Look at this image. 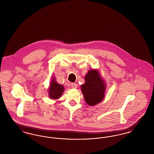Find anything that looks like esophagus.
<instances>
[{
	"label": "esophagus",
	"mask_w": 154,
	"mask_h": 154,
	"mask_svg": "<svg viewBox=\"0 0 154 154\" xmlns=\"http://www.w3.org/2000/svg\"><path fill=\"white\" fill-rule=\"evenodd\" d=\"M77 84H76V83H72V84H71V86H72V87L73 88H77Z\"/></svg>",
	"instance_id": "1"
}]
</instances>
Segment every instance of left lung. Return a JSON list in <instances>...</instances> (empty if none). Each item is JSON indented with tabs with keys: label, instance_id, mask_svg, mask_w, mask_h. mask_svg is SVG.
I'll list each match as a JSON object with an SVG mask.
<instances>
[{
	"label": "left lung",
	"instance_id": "left-lung-1",
	"mask_svg": "<svg viewBox=\"0 0 154 154\" xmlns=\"http://www.w3.org/2000/svg\"><path fill=\"white\" fill-rule=\"evenodd\" d=\"M85 81L81 88L86 103L89 106H95L102 102L106 87L99 72L96 70H89L85 75Z\"/></svg>",
	"mask_w": 154,
	"mask_h": 154
}]
</instances>
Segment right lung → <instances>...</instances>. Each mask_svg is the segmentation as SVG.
<instances>
[{
	"instance_id": "obj_1",
	"label": "right lung",
	"mask_w": 154,
	"mask_h": 154,
	"mask_svg": "<svg viewBox=\"0 0 154 154\" xmlns=\"http://www.w3.org/2000/svg\"><path fill=\"white\" fill-rule=\"evenodd\" d=\"M63 86L59 84L57 82L53 79L51 83L50 84V88H49V96L50 97L54 99H57L60 97L62 93L64 91Z\"/></svg>"
}]
</instances>
